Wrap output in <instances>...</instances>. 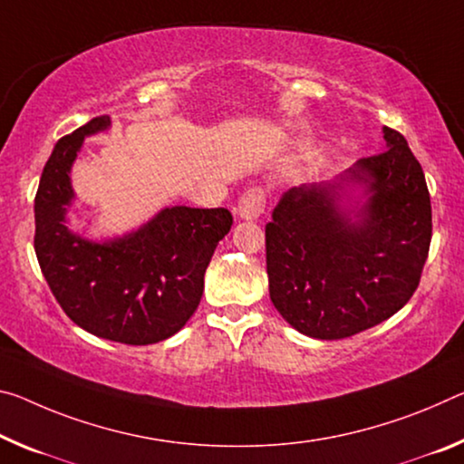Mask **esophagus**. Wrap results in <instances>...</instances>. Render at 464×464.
I'll list each match as a JSON object with an SVG mask.
<instances>
[{
  "instance_id": "34e87169",
  "label": "esophagus",
  "mask_w": 464,
  "mask_h": 464,
  "mask_svg": "<svg viewBox=\"0 0 464 464\" xmlns=\"http://www.w3.org/2000/svg\"><path fill=\"white\" fill-rule=\"evenodd\" d=\"M264 208H266V194L260 188H252L241 196L237 212L241 220H256L264 215Z\"/></svg>"
}]
</instances>
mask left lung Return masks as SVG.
Returning a JSON list of instances; mask_svg holds the SVG:
<instances>
[{
  "instance_id": "obj_1",
  "label": "left lung",
  "mask_w": 464,
  "mask_h": 464,
  "mask_svg": "<svg viewBox=\"0 0 464 464\" xmlns=\"http://www.w3.org/2000/svg\"><path fill=\"white\" fill-rule=\"evenodd\" d=\"M333 181L291 188L266 225L270 299L301 334L336 341L394 315L421 278L431 241L423 169L407 140Z\"/></svg>"
}]
</instances>
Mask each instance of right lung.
Masks as SVG:
<instances>
[{
    "mask_svg": "<svg viewBox=\"0 0 464 464\" xmlns=\"http://www.w3.org/2000/svg\"><path fill=\"white\" fill-rule=\"evenodd\" d=\"M109 128V115L94 117L55 144L34 198V252L73 324L113 343L152 344L192 318L233 217L227 208L167 206L121 237L94 241L72 231V165L84 138Z\"/></svg>",
    "mask_w": 464,
    "mask_h": 464,
    "instance_id": "obj_1",
    "label": "right lung"
}]
</instances>
